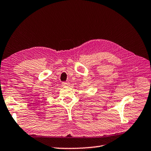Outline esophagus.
Segmentation results:
<instances>
[{
  "label": "esophagus",
  "instance_id": "obj_1",
  "mask_svg": "<svg viewBox=\"0 0 151 151\" xmlns=\"http://www.w3.org/2000/svg\"><path fill=\"white\" fill-rule=\"evenodd\" d=\"M69 82H62V85L63 86H67V85H69Z\"/></svg>",
  "mask_w": 151,
  "mask_h": 151
}]
</instances>
